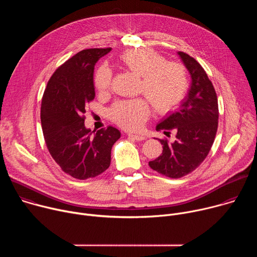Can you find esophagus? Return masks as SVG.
<instances>
[{
	"label": "esophagus",
	"mask_w": 257,
	"mask_h": 257,
	"mask_svg": "<svg viewBox=\"0 0 257 257\" xmlns=\"http://www.w3.org/2000/svg\"><path fill=\"white\" fill-rule=\"evenodd\" d=\"M128 136L131 137V138H133V139L136 140V141H143V140H145V136L140 135V134H131V133H129Z\"/></svg>",
	"instance_id": "34e87169"
}]
</instances>
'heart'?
I'll return each instance as SVG.
<instances>
[{"label": "heart", "mask_w": 257, "mask_h": 257, "mask_svg": "<svg viewBox=\"0 0 257 257\" xmlns=\"http://www.w3.org/2000/svg\"><path fill=\"white\" fill-rule=\"evenodd\" d=\"M121 63L141 77L140 92L144 94L160 113L168 112L180 102L187 89L185 68L179 63L166 62L150 49H138L124 53ZM113 73L101 65L95 73L94 83L100 92H106L112 85ZM151 114L150 102L144 98L120 100L111 109L112 119L129 130L139 129Z\"/></svg>", "instance_id": "obj_1"}]
</instances>
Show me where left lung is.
Wrapping results in <instances>:
<instances>
[{"instance_id":"1","label":"left lung","mask_w":257,"mask_h":257,"mask_svg":"<svg viewBox=\"0 0 257 257\" xmlns=\"http://www.w3.org/2000/svg\"><path fill=\"white\" fill-rule=\"evenodd\" d=\"M178 55L191 76L190 88L176 111L157 125V130H175V141L159 139L163 153L149 163L154 171L173 179L191 173L205 160L218 120L216 93L204 69L188 54L178 52Z\"/></svg>"}]
</instances>
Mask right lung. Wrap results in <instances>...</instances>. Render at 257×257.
Returning a JSON list of instances; mask_svg holds the SVG:
<instances>
[{
	"label": "right lung",
	"mask_w": 257,
	"mask_h": 257,
	"mask_svg": "<svg viewBox=\"0 0 257 257\" xmlns=\"http://www.w3.org/2000/svg\"><path fill=\"white\" fill-rule=\"evenodd\" d=\"M111 50H83L67 60L50 78L42 100L47 148L66 174L79 180L96 177L109 167L112 148L121 136L112 126L91 135L84 125L85 104L95 96L94 65Z\"/></svg>",
	"instance_id": "add662e5"
}]
</instances>
